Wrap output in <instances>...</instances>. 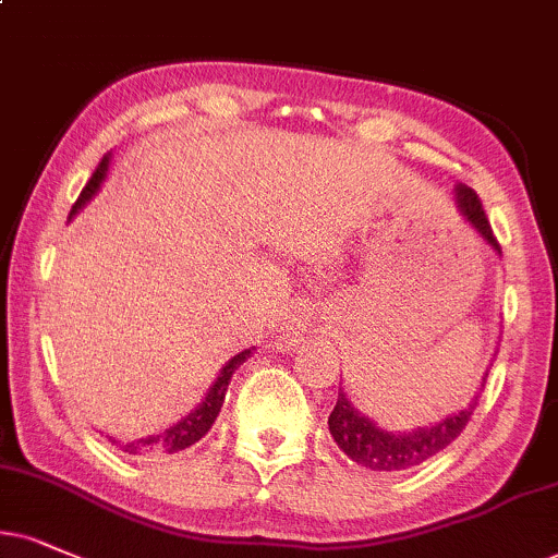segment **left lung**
I'll list each match as a JSON object with an SVG mask.
<instances>
[{
	"label": "left lung",
	"instance_id": "1",
	"mask_svg": "<svg viewBox=\"0 0 558 558\" xmlns=\"http://www.w3.org/2000/svg\"><path fill=\"white\" fill-rule=\"evenodd\" d=\"M458 206H461L463 216L478 229V234L495 246V250H499L489 218H486L482 201H478L474 190L466 185H458ZM486 376H489V371L484 373L478 393L484 391ZM478 393L471 399V404L466 409H461L458 414H450V417L437 422L433 427H417L414 433H389V429H380L373 425L371 420H365L363 414H357L340 391L337 404L329 414V433L335 437L337 446H340L352 461L361 463V466L371 471H404L420 466L422 461L440 453L448 442H453L456 437L466 429L471 414H474L478 399H482Z\"/></svg>",
	"mask_w": 558,
	"mask_h": 558
}]
</instances>
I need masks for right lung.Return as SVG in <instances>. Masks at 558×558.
<instances>
[{"label": "right lung", "mask_w": 558, "mask_h": 558, "mask_svg": "<svg viewBox=\"0 0 558 558\" xmlns=\"http://www.w3.org/2000/svg\"><path fill=\"white\" fill-rule=\"evenodd\" d=\"M108 161H110L108 157H102L100 165H97L95 172H92L89 182L82 187L80 197H76V203L72 206V214H76V210H80L84 203H87L89 197L97 193V187H100L105 172H108ZM246 357H250V350L239 352V355H234L227 365H223V371L218 373L216 384L210 386L206 401H203V404L197 407L195 412H190L185 420L178 422L174 427L165 429V433L146 437V440L141 437V440H136V442H125V446H123L125 453L138 456V453H149V450H154V453H157V450H159V453H178V450H185V448L193 446V442L201 440V437L210 429V425L216 422L218 412H221L223 397H227V389H229V380H231V376H234V371L239 368V365L246 361ZM112 442H116V440H112Z\"/></svg>", "instance_id": "obj_1"}]
</instances>
